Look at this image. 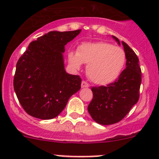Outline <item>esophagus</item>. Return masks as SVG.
Instances as JSON below:
<instances>
[{
    "label": "esophagus",
    "mask_w": 159,
    "mask_h": 159,
    "mask_svg": "<svg viewBox=\"0 0 159 159\" xmlns=\"http://www.w3.org/2000/svg\"><path fill=\"white\" fill-rule=\"evenodd\" d=\"M89 86V85L86 81H83L82 82H81V88H88Z\"/></svg>",
    "instance_id": "34e87169"
}]
</instances>
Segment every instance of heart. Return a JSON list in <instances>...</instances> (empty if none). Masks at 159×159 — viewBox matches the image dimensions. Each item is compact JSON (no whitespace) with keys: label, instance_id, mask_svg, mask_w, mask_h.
Returning <instances> with one entry per match:
<instances>
[{"label":"heart","instance_id":"obj_1","mask_svg":"<svg viewBox=\"0 0 159 159\" xmlns=\"http://www.w3.org/2000/svg\"><path fill=\"white\" fill-rule=\"evenodd\" d=\"M69 62L74 68L80 69L86 63V73L93 82L106 85L115 81L122 73L126 55L122 48L108 43H85L77 52H70Z\"/></svg>","mask_w":159,"mask_h":159}]
</instances>
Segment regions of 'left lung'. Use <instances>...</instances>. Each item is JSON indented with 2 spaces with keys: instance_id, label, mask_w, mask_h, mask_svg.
<instances>
[{
  "instance_id": "1",
  "label": "left lung",
  "mask_w": 159,
  "mask_h": 159,
  "mask_svg": "<svg viewBox=\"0 0 159 159\" xmlns=\"http://www.w3.org/2000/svg\"><path fill=\"white\" fill-rule=\"evenodd\" d=\"M112 38L124 47L127 62L126 69L116 81L107 86L91 89L93 97L89 104L88 111L95 122L102 125L120 122L139 98L142 74L138 57L126 43H120L113 35Z\"/></svg>"
}]
</instances>
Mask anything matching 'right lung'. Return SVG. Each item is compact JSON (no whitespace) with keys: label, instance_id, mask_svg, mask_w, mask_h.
I'll list each match as a JSON object with an SVG mask.
<instances>
[{"label":"right lung","instance_id":"obj_1","mask_svg":"<svg viewBox=\"0 0 159 159\" xmlns=\"http://www.w3.org/2000/svg\"><path fill=\"white\" fill-rule=\"evenodd\" d=\"M81 31H50L31 42L18 60L14 90L21 106L31 116L55 118L81 89V78L66 73L63 58L65 46Z\"/></svg>","mask_w":159,"mask_h":159}]
</instances>
